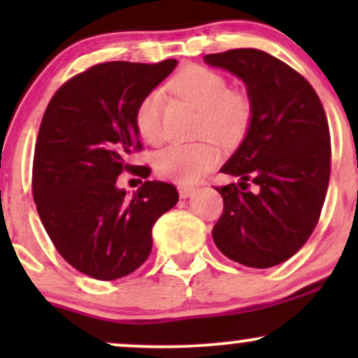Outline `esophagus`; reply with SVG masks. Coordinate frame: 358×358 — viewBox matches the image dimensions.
I'll return each mask as SVG.
<instances>
[{"instance_id": "esophagus-1", "label": "esophagus", "mask_w": 358, "mask_h": 358, "mask_svg": "<svg viewBox=\"0 0 358 358\" xmlns=\"http://www.w3.org/2000/svg\"><path fill=\"white\" fill-rule=\"evenodd\" d=\"M178 193H180V199H190L193 193H195V188H193V187H180Z\"/></svg>"}]
</instances>
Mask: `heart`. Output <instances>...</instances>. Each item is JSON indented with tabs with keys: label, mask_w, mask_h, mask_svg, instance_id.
<instances>
[{
	"label": "heart",
	"mask_w": 358,
	"mask_h": 358,
	"mask_svg": "<svg viewBox=\"0 0 358 358\" xmlns=\"http://www.w3.org/2000/svg\"><path fill=\"white\" fill-rule=\"evenodd\" d=\"M171 92L199 109L195 134L212 136L225 146L239 143L248 133L252 109L244 94L229 90L220 73L200 65H188L170 80ZM139 136L150 145L162 141V94H146L134 113ZM220 151L212 139L195 143H175L155 156V170L163 178L176 183H195L215 168Z\"/></svg>",
	"instance_id": "b5f03b06"
}]
</instances>
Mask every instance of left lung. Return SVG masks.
Returning a JSON list of instances; mask_svg holds the SVG:
<instances>
[{
  "label": "left lung",
  "mask_w": 358,
  "mask_h": 358,
  "mask_svg": "<svg viewBox=\"0 0 358 358\" xmlns=\"http://www.w3.org/2000/svg\"><path fill=\"white\" fill-rule=\"evenodd\" d=\"M203 60L239 77L252 109L248 133L220 168L239 182L217 188L224 212L213 242L239 264L273 268L305 245L320 219L331 156L324 109L310 82L269 53L236 48Z\"/></svg>",
  "instance_id": "1"
}]
</instances>
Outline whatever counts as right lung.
I'll return each instance as SVG.
<instances>
[{
    "label": "right lung",
    "mask_w": 358,
    "mask_h": 358,
    "mask_svg": "<svg viewBox=\"0 0 358 358\" xmlns=\"http://www.w3.org/2000/svg\"><path fill=\"white\" fill-rule=\"evenodd\" d=\"M176 64L94 65L65 82L43 114L34 158L36 210L60 256L99 281L136 271L153 248L156 220L178 202L170 183L148 180L133 196L116 183L122 170L150 175L127 165L141 150L134 113Z\"/></svg>",
    "instance_id": "add662e5"
}]
</instances>
